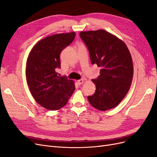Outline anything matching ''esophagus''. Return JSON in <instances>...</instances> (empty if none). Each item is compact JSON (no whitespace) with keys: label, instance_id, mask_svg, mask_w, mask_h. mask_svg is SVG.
Wrapping results in <instances>:
<instances>
[{"label":"esophagus","instance_id":"1","mask_svg":"<svg viewBox=\"0 0 157 157\" xmlns=\"http://www.w3.org/2000/svg\"><path fill=\"white\" fill-rule=\"evenodd\" d=\"M83 82H84V80L83 79H80V80H77V83H78V85H80V84H83Z\"/></svg>","mask_w":157,"mask_h":157}]
</instances>
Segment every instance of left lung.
<instances>
[{
	"mask_svg": "<svg viewBox=\"0 0 157 157\" xmlns=\"http://www.w3.org/2000/svg\"><path fill=\"white\" fill-rule=\"evenodd\" d=\"M80 36L87 46L91 63L101 67L99 76L92 79L96 92L88 99L94 108L107 111L117 107L129 90L134 67L126 44L107 31H82Z\"/></svg>",
	"mask_w": 157,
	"mask_h": 157,
	"instance_id": "left-lung-1",
	"label": "left lung"
}]
</instances>
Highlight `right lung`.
I'll return each mask as SVG.
<instances>
[{
	"instance_id": "obj_1",
	"label": "right lung",
	"mask_w": 157,
	"mask_h": 157,
	"mask_svg": "<svg viewBox=\"0 0 157 157\" xmlns=\"http://www.w3.org/2000/svg\"><path fill=\"white\" fill-rule=\"evenodd\" d=\"M75 33H60L39 41L31 50L26 63V80L35 101L46 109L58 110L67 103L75 91L74 81L59 77V56L72 42Z\"/></svg>"
}]
</instances>
